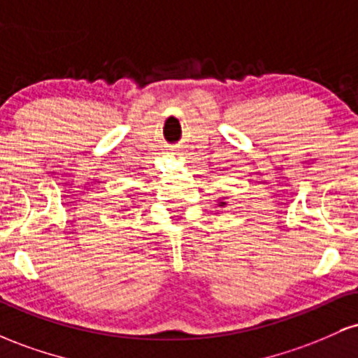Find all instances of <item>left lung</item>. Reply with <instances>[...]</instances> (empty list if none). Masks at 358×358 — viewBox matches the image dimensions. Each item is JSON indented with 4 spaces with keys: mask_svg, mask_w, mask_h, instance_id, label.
Listing matches in <instances>:
<instances>
[{
    "mask_svg": "<svg viewBox=\"0 0 358 358\" xmlns=\"http://www.w3.org/2000/svg\"><path fill=\"white\" fill-rule=\"evenodd\" d=\"M225 200H227V196H222V199H219V202H217V207H225V205H227Z\"/></svg>",
    "mask_w": 358,
    "mask_h": 358,
    "instance_id": "obj_1",
    "label": "left lung"
}]
</instances>
